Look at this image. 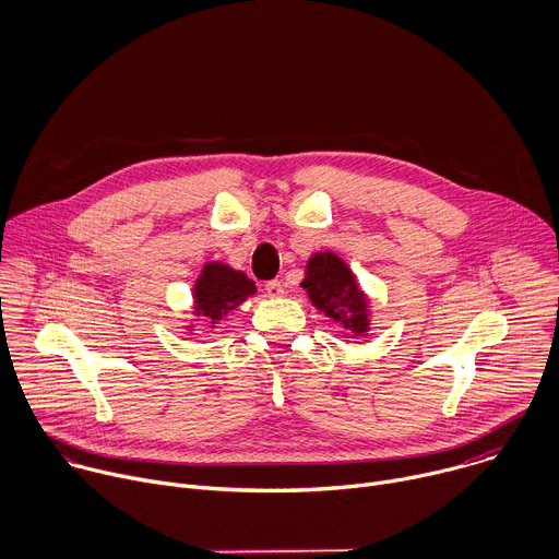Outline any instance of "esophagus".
I'll list each match as a JSON object with an SVG mask.
<instances>
[{"instance_id":"1","label":"esophagus","mask_w":559,"mask_h":559,"mask_svg":"<svg viewBox=\"0 0 559 559\" xmlns=\"http://www.w3.org/2000/svg\"><path fill=\"white\" fill-rule=\"evenodd\" d=\"M266 295H269V297H282V295H284V286H282V282H280V280H271V282H266Z\"/></svg>"}]
</instances>
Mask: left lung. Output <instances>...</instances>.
Segmentation results:
<instances>
[{
  "label": "left lung",
  "instance_id": "left-lung-1",
  "mask_svg": "<svg viewBox=\"0 0 559 559\" xmlns=\"http://www.w3.org/2000/svg\"><path fill=\"white\" fill-rule=\"evenodd\" d=\"M310 304L348 330V337H366L372 325V310L366 290L353 269L334 251H317L308 258L299 284Z\"/></svg>",
  "mask_w": 559,
  "mask_h": 559
}]
</instances>
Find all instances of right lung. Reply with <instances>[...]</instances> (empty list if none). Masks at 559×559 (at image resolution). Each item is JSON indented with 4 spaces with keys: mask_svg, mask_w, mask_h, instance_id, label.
<instances>
[{
    "mask_svg": "<svg viewBox=\"0 0 559 559\" xmlns=\"http://www.w3.org/2000/svg\"><path fill=\"white\" fill-rule=\"evenodd\" d=\"M255 295V282L249 280L245 271H236L234 266L217 260L204 262L191 288L193 319L185 325V330L193 332L198 321H202L204 328L215 330L236 308Z\"/></svg>",
    "mask_w": 559,
    "mask_h": 559,
    "instance_id": "right-lung-1",
    "label": "right lung"
}]
</instances>
